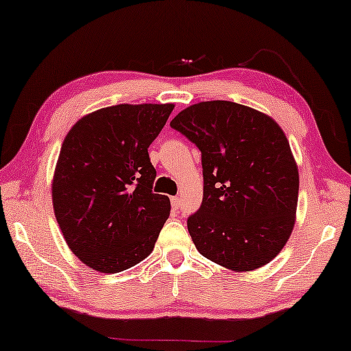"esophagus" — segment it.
<instances>
[{"label": "esophagus", "mask_w": 351, "mask_h": 351, "mask_svg": "<svg viewBox=\"0 0 351 351\" xmlns=\"http://www.w3.org/2000/svg\"><path fill=\"white\" fill-rule=\"evenodd\" d=\"M170 202H171V206H173V210H178V208H180V202H181V199H180V197H171V199H170Z\"/></svg>", "instance_id": "esophagus-1"}]
</instances>
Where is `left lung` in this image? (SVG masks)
<instances>
[{"instance_id": "8db88e82", "label": "left lung", "mask_w": 351, "mask_h": 351, "mask_svg": "<svg viewBox=\"0 0 351 351\" xmlns=\"http://www.w3.org/2000/svg\"><path fill=\"white\" fill-rule=\"evenodd\" d=\"M171 128L202 152L204 200L187 219L197 251L235 272L269 264L295 223L299 170L272 117L234 101L195 103Z\"/></svg>"}]
</instances>
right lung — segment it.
Masks as SVG:
<instances>
[{"mask_svg": "<svg viewBox=\"0 0 351 351\" xmlns=\"http://www.w3.org/2000/svg\"><path fill=\"white\" fill-rule=\"evenodd\" d=\"M175 105H116L79 119L63 140L52 204L66 245L84 264L117 274L154 250L170 199L154 194L147 147Z\"/></svg>", "mask_w": 351, "mask_h": 351, "instance_id": "add662e5", "label": "right lung"}]
</instances>
